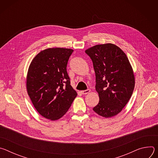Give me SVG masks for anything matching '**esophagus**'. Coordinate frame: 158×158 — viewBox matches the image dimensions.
<instances>
[{
	"label": "esophagus",
	"mask_w": 158,
	"mask_h": 158,
	"mask_svg": "<svg viewBox=\"0 0 158 158\" xmlns=\"http://www.w3.org/2000/svg\"><path fill=\"white\" fill-rule=\"evenodd\" d=\"M90 91H91V90H90V89H87V90H85V91H81V93L82 94H87L89 93H90Z\"/></svg>",
	"instance_id": "esophagus-1"
}]
</instances>
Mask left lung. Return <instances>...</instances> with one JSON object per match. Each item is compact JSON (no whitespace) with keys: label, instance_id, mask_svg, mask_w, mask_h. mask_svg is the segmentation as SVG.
Segmentation results:
<instances>
[{"label":"left lung","instance_id":"left-lung-1","mask_svg":"<svg viewBox=\"0 0 158 158\" xmlns=\"http://www.w3.org/2000/svg\"><path fill=\"white\" fill-rule=\"evenodd\" d=\"M85 52L93 63L99 97L93 110L106 118L113 117L121 112L132 94L135 77L132 66L126 54L113 44L96 45Z\"/></svg>","mask_w":158,"mask_h":158}]
</instances>
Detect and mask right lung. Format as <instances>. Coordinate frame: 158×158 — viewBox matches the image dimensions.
Wrapping results in <instances>:
<instances>
[{"instance_id": "add662e5", "label": "right lung", "mask_w": 158, "mask_h": 158, "mask_svg": "<svg viewBox=\"0 0 158 158\" xmlns=\"http://www.w3.org/2000/svg\"><path fill=\"white\" fill-rule=\"evenodd\" d=\"M73 51L60 48L44 49L35 56L29 67L27 94L39 113L51 121L61 118L77 95L66 70Z\"/></svg>"}]
</instances>
